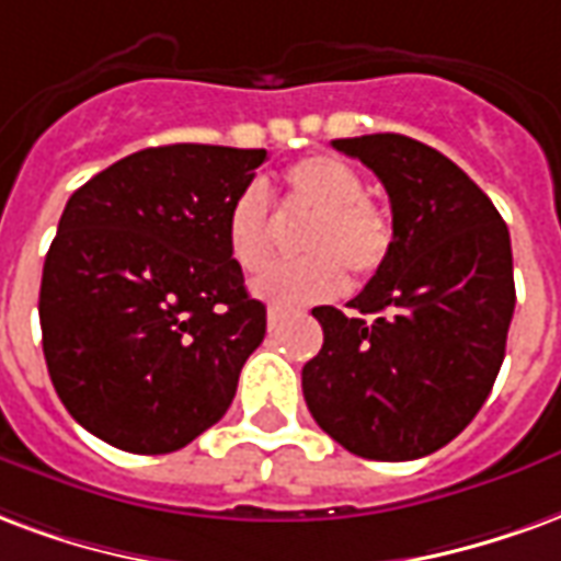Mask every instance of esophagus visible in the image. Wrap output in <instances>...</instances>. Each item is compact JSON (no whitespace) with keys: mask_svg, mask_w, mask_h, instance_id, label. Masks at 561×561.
<instances>
[{"mask_svg":"<svg viewBox=\"0 0 561 561\" xmlns=\"http://www.w3.org/2000/svg\"><path fill=\"white\" fill-rule=\"evenodd\" d=\"M265 317H268V325L275 329L277 322L284 320V308H268V313H265Z\"/></svg>","mask_w":561,"mask_h":561,"instance_id":"obj_1","label":"esophagus"}]
</instances>
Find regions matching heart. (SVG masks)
<instances>
[{"label":"heart","mask_w":561,"mask_h":561,"mask_svg":"<svg viewBox=\"0 0 561 561\" xmlns=\"http://www.w3.org/2000/svg\"><path fill=\"white\" fill-rule=\"evenodd\" d=\"M289 203L310 211L301 232V251L289 263L265 268L253 280V293L272 305H313L334 298L346 286V268L370 277L391 253V218L367 199L365 175L337 154H310L284 173ZM227 248L241 272H260L275 251L277 224L263 185L241 187L232 196L227 218Z\"/></svg>","instance_id":"heart-1"}]
</instances>
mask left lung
<instances>
[{
	"label": "left lung",
	"mask_w": 561,
	"mask_h": 561,
	"mask_svg": "<svg viewBox=\"0 0 561 561\" xmlns=\"http://www.w3.org/2000/svg\"><path fill=\"white\" fill-rule=\"evenodd\" d=\"M331 146L386 185L394 241L350 301L362 317L313 308L322 350L301 370V391L346 451L415 460L451 443L496 382L517 298L508 227L490 196L424 142L367 134Z\"/></svg>",
	"instance_id": "obj_1"
}]
</instances>
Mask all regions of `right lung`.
I'll return each instance as SVG.
<instances>
[{"label":"right lung","mask_w":561,"mask_h":561,"mask_svg":"<svg viewBox=\"0 0 561 561\" xmlns=\"http://www.w3.org/2000/svg\"><path fill=\"white\" fill-rule=\"evenodd\" d=\"M265 149L175 142L77 187L41 277L53 388L77 424L170 454L224 419L265 305L248 296L224 218Z\"/></svg>","instance_id":"add662e5"}]
</instances>
